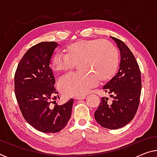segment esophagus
Returning a JSON list of instances; mask_svg holds the SVG:
<instances>
[{"instance_id":"obj_1","label":"esophagus","mask_w":157,"mask_h":157,"mask_svg":"<svg viewBox=\"0 0 157 157\" xmlns=\"http://www.w3.org/2000/svg\"><path fill=\"white\" fill-rule=\"evenodd\" d=\"M86 98V96H76L75 99L77 100H83Z\"/></svg>"}]
</instances>
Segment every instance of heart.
I'll use <instances>...</instances> for the list:
<instances>
[{
	"label": "heart",
	"mask_w": 157,
	"mask_h": 157,
	"mask_svg": "<svg viewBox=\"0 0 157 157\" xmlns=\"http://www.w3.org/2000/svg\"><path fill=\"white\" fill-rule=\"evenodd\" d=\"M65 53L56 52L51 62L56 73H67L78 63L79 73L59 79V88L67 96H83L98 82H105L116 73L119 53L115 46L103 40H81L66 46Z\"/></svg>",
	"instance_id": "1"
}]
</instances>
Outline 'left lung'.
Here are the masks:
<instances>
[{
	"mask_svg": "<svg viewBox=\"0 0 157 157\" xmlns=\"http://www.w3.org/2000/svg\"><path fill=\"white\" fill-rule=\"evenodd\" d=\"M121 54L118 73L103 86L110 94L112 102L103 97L94 113L97 122L109 129H117L132 120L138 110L141 94V74L138 62L126 44L112 37Z\"/></svg>",
	"mask_w": 157,
	"mask_h": 157,
	"instance_id": "left-lung-1",
	"label": "left lung"
}]
</instances>
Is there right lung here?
Segmentation results:
<instances>
[{
	"instance_id": "1",
	"label": "right lung",
	"mask_w": 157,
	"mask_h": 157,
	"mask_svg": "<svg viewBox=\"0 0 157 157\" xmlns=\"http://www.w3.org/2000/svg\"><path fill=\"white\" fill-rule=\"evenodd\" d=\"M57 46L55 42H42L31 47L19 61L14 75V93L22 115L43 133H56L65 127L74 101L71 98L63 105L56 103L58 92L54 88L50 61Z\"/></svg>"
}]
</instances>
